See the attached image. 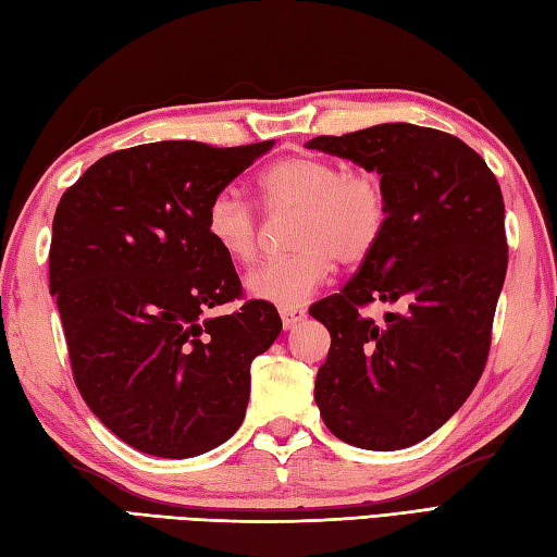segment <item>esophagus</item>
<instances>
[{"mask_svg": "<svg viewBox=\"0 0 557 557\" xmlns=\"http://www.w3.org/2000/svg\"><path fill=\"white\" fill-rule=\"evenodd\" d=\"M280 318L285 330H292L297 323H301L306 318V311L299 309V306H280Z\"/></svg>", "mask_w": 557, "mask_h": 557, "instance_id": "1", "label": "esophagus"}]
</instances>
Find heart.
Here are the masks:
<instances>
[{
  "instance_id": "obj_1",
  "label": "heart",
  "mask_w": 557,
  "mask_h": 557,
  "mask_svg": "<svg viewBox=\"0 0 557 557\" xmlns=\"http://www.w3.org/2000/svg\"><path fill=\"white\" fill-rule=\"evenodd\" d=\"M258 196L270 212L297 210L292 246L297 251L268 260L248 272L251 297L280 306H299L321 289L335 260L357 265L373 253L387 222L381 176L371 170H345L323 156H289L260 174ZM206 232L234 263H251L258 253V215L248 200L222 188L208 203Z\"/></svg>"
}]
</instances>
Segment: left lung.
<instances>
[{
  "label": "left lung",
  "mask_w": 557,
  "mask_h": 557,
  "mask_svg": "<svg viewBox=\"0 0 557 557\" xmlns=\"http://www.w3.org/2000/svg\"><path fill=\"white\" fill-rule=\"evenodd\" d=\"M306 148L377 172L387 198L373 253L309 311L330 333L315 405L354 447L417 445L465 405L488 359L507 272L498 180L465 140L405 122L318 136ZM371 300L403 311L375 324L360 313Z\"/></svg>",
  "instance_id": "left-lung-1"
}]
</instances>
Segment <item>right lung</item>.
<instances>
[{
	"label": "right lung",
	"mask_w": 557,
	"mask_h": 557,
	"mask_svg": "<svg viewBox=\"0 0 557 557\" xmlns=\"http://www.w3.org/2000/svg\"><path fill=\"white\" fill-rule=\"evenodd\" d=\"M275 140L212 148L160 140L116 150L54 212L50 292L90 411L140 453L186 459L239 429L251 361L277 339L268 301L212 315L242 282L206 232L218 191Z\"/></svg>",
	"instance_id": "obj_1"
}]
</instances>
